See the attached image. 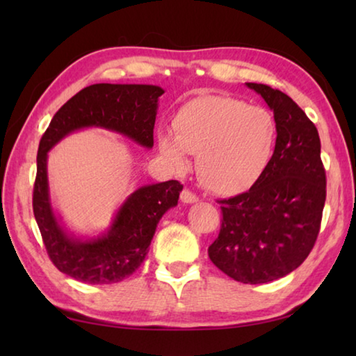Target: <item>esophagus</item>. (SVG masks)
Segmentation results:
<instances>
[{"label": "esophagus", "instance_id": "obj_1", "mask_svg": "<svg viewBox=\"0 0 356 356\" xmlns=\"http://www.w3.org/2000/svg\"><path fill=\"white\" fill-rule=\"evenodd\" d=\"M180 200H182V202H185V204H193V202L200 201V196H197L196 193L190 191L188 188H185L182 191V195H180Z\"/></svg>", "mask_w": 356, "mask_h": 356}]
</instances>
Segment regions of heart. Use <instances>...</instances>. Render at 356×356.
<instances>
[{
  "instance_id": "heart-1",
  "label": "heart",
  "mask_w": 356,
  "mask_h": 356,
  "mask_svg": "<svg viewBox=\"0 0 356 356\" xmlns=\"http://www.w3.org/2000/svg\"><path fill=\"white\" fill-rule=\"evenodd\" d=\"M278 127L262 106L201 95L186 102L172 118V131L156 134L161 155L172 166L184 168L186 154H196V171L202 184L220 193L251 185L272 159Z\"/></svg>"
}]
</instances>
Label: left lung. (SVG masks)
I'll return each mask as SVG.
<instances>
[{
    "instance_id": "left-lung-1",
    "label": "left lung",
    "mask_w": 356,
    "mask_h": 356,
    "mask_svg": "<svg viewBox=\"0 0 356 356\" xmlns=\"http://www.w3.org/2000/svg\"><path fill=\"white\" fill-rule=\"evenodd\" d=\"M267 102L278 127L275 152L248 191L221 204L209 257L243 284H264L300 267L321 231L327 176L321 138L305 111L280 89L246 83Z\"/></svg>"
}]
</instances>
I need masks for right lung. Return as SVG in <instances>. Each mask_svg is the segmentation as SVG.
<instances>
[{"instance_id":"right-lung-1","label":"right lung","mask_w":356,"mask_h":356,"mask_svg":"<svg viewBox=\"0 0 356 356\" xmlns=\"http://www.w3.org/2000/svg\"><path fill=\"white\" fill-rule=\"evenodd\" d=\"M163 92L152 84H91L59 108L42 135L33 191L34 218L48 257L59 272L76 281L113 284L134 275L149 252L160 218L177 206L184 185L168 180L141 186L120 206L104 236L75 238L53 213L47 177L48 150L72 131L86 127L118 131L150 149L159 97Z\"/></svg>"}]
</instances>
